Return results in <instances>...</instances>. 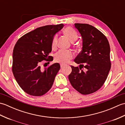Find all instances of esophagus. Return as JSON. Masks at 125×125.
Instances as JSON below:
<instances>
[{
	"label": "esophagus",
	"mask_w": 125,
	"mask_h": 125,
	"mask_svg": "<svg viewBox=\"0 0 125 125\" xmlns=\"http://www.w3.org/2000/svg\"><path fill=\"white\" fill-rule=\"evenodd\" d=\"M60 66H61V68H63L64 66H65V64H62V63H61V64H60Z\"/></svg>",
	"instance_id": "34e87169"
}]
</instances>
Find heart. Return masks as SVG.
Listing matches in <instances>:
<instances>
[{
  "label": "heart",
  "instance_id": "1",
  "mask_svg": "<svg viewBox=\"0 0 125 125\" xmlns=\"http://www.w3.org/2000/svg\"><path fill=\"white\" fill-rule=\"evenodd\" d=\"M63 33L65 36L71 42H73L77 40L78 36L76 31L70 27L65 28L63 31ZM57 37L55 35L52 41V49H55L57 46ZM73 57V52L69 50H60L55 56V61L56 62L61 63L62 64H65L69 62Z\"/></svg>",
  "mask_w": 125,
  "mask_h": 125
}]
</instances>
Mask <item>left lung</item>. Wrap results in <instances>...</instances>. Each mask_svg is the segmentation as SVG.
<instances>
[{"instance_id":"left-lung-1","label":"left lung","mask_w":125,"mask_h":125,"mask_svg":"<svg viewBox=\"0 0 125 125\" xmlns=\"http://www.w3.org/2000/svg\"><path fill=\"white\" fill-rule=\"evenodd\" d=\"M75 27L82 36V50L74 60L79 67L71 65L69 79L77 91L89 94L99 90L107 77L111 65L110 47L106 37L94 26L75 23Z\"/></svg>"}]
</instances>
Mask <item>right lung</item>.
<instances>
[{"mask_svg":"<svg viewBox=\"0 0 125 125\" xmlns=\"http://www.w3.org/2000/svg\"><path fill=\"white\" fill-rule=\"evenodd\" d=\"M63 26L61 23L37 28L16 43L13 52L12 71L16 81L27 94L41 96L51 89L60 65L55 63L43 70L40 63L43 60L52 61L48 58L52 50V40Z\"/></svg>","mask_w":125,"mask_h":125,"instance_id":"1","label":"right lung"}]
</instances>
